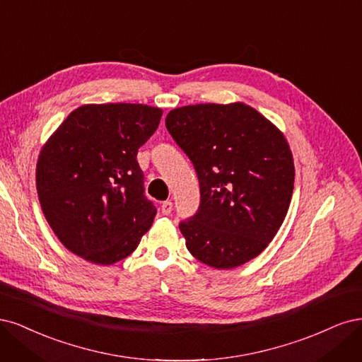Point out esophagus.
I'll use <instances>...</instances> for the list:
<instances>
[{"label": "esophagus", "instance_id": "obj_1", "mask_svg": "<svg viewBox=\"0 0 362 362\" xmlns=\"http://www.w3.org/2000/svg\"><path fill=\"white\" fill-rule=\"evenodd\" d=\"M173 211V203L171 202H164L160 206V214L162 215H170Z\"/></svg>", "mask_w": 362, "mask_h": 362}]
</instances>
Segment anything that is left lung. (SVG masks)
<instances>
[{
    "label": "left lung",
    "mask_w": 362,
    "mask_h": 362,
    "mask_svg": "<svg viewBox=\"0 0 362 362\" xmlns=\"http://www.w3.org/2000/svg\"><path fill=\"white\" fill-rule=\"evenodd\" d=\"M165 126L200 182L198 211L179 224L186 248L215 269L257 257L281 227L293 194L284 135L240 102L176 108Z\"/></svg>",
    "instance_id": "1"
}]
</instances>
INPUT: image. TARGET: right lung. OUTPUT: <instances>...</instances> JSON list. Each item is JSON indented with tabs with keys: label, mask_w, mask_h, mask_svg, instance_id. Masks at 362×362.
<instances>
[{
	"label": "right lung",
	"mask_w": 362,
	"mask_h": 362,
	"mask_svg": "<svg viewBox=\"0 0 362 362\" xmlns=\"http://www.w3.org/2000/svg\"><path fill=\"white\" fill-rule=\"evenodd\" d=\"M160 117L162 110L141 103L83 105L43 146L39 200L69 251L96 264L135 251L156 215L136 153Z\"/></svg>",
	"instance_id": "add662e5"
}]
</instances>
